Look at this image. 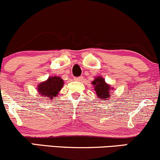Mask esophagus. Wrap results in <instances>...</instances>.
<instances>
[{
    "mask_svg": "<svg viewBox=\"0 0 160 160\" xmlns=\"http://www.w3.org/2000/svg\"><path fill=\"white\" fill-rule=\"evenodd\" d=\"M82 79H83V77L82 76H79V77H76V78H75V80L76 81H82Z\"/></svg>",
    "mask_w": 160,
    "mask_h": 160,
    "instance_id": "1",
    "label": "esophagus"
}]
</instances>
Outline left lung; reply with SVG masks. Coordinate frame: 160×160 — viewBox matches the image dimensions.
<instances>
[{"label": "left lung", "instance_id": "1", "mask_svg": "<svg viewBox=\"0 0 160 160\" xmlns=\"http://www.w3.org/2000/svg\"><path fill=\"white\" fill-rule=\"evenodd\" d=\"M92 84L94 85V90L96 91L98 99L105 98L108 100L110 96L109 91H110V87L105 82V80L102 77H98L93 81Z\"/></svg>", "mask_w": 160, "mask_h": 160}]
</instances>
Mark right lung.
Listing matches in <instances>:
<instances>
[{
	"label": "right lung",
	"mask_w": 160,
	"mask_h": 160,
	"mask_svg": "<svg viewBox=\"0 0 160 160\" xmlns=\"http://www.w3.org/2000/svg\"><path fill=\"white\" fill-rule=\"evenodd\" d=\"M63 85V81L60 77H49L46 82L38 85V92L45 98L52 99L57 94Z\"/></svg>",
	"instance_id": "obj_1"
}]
</instances>
